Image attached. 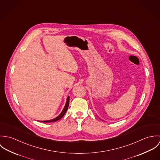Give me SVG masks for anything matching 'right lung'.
I'll return each mask as SVG.
<instances>
[{"instance_id": "add662e5", "label": "right lung", "mask_w": 160, "mask_h": 160, "mask_svg": "<svg viewBox=\"0 0 160 160\" xmlns=\"http://www.w3.org/2000/svg\"><path fill=\"white\" fill-rule=\"evenodd\" d=\"M69 103V96L68 97L67 99V102H66V104L63 108V110H62V112H61V113L59 114L57 117H56L54 119H50V120H47V121H41V122H55L59 119H60L63 116L64 114L66 113L67 110H68V108Z\"/></svg>"}]
</instances>
